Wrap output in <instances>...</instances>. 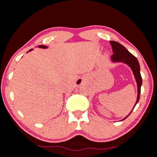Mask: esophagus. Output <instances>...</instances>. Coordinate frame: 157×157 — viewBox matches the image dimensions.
Listing matches in <instances>:
<instances>
[{
  "label": "esophagus",
  "mask_w": 157,
  "mask_h": 157,
  "mask_svg": "<svg viewBox=\"0 0 157 157\" xmlns=\"http://www.w3.org/2000/svg\"><path fill=\"white\" fill-rule=\"evenodd\" d=\"M78 82H79V81H78Z\"/></svg>",
  "instance_id": "obj_1"
}]
</instances>
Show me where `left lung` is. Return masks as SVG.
Segmentation results:
<instances>
[{
  "instance_id": "1",
  "label": "left lung",
  "mask_w": 157,
  "mask_h": 157,
  "mask_svg": "<svg viewBox=\"0 0 157 157\" xmlns=\"http://www.w3.org/2000/svg\"><path fill=\"white\" fill-rule=\"evenodd\" d=\"M111 43L113 52H114L113 55L111 56V59L112 61L113 62H122L124 63L125 64L129 65L130 68L132 69L133 73H134L136 81L137 82V86H138V96H137V101L136 102V104L134 106V109L135 106L138 102L140 100V90H141V86L142 84V79L140 74V64L136 59V56L133 55L132 53H130L128 50H127L124 46L119 44V42L115 41H110ZM133 111V110H132ZM132 111L130 112L129 114L125 117L123 120L125 119L128 117L131 114Z\"/></svg>"
}]
</instances>
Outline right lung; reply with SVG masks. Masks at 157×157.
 Masks as SVG:
<instances>
[{
    "instance_id": "right-lung-1",
    "label": "right lung",
    "mask_w": 157,
    "mask_h": 157,
    "mask_svg": "<svg viewBox=\"0 0 157 157\" xmlns=\"http://www.w3.org/2000/svg\"><path fill=\"white\" fill-rule=\"evenodd\" d=\"M38 47L39 48H47V46H44V45H40V46H38ZM32 50L33 49H30L29 51H32Z\"/></svg>"
}]
</instances>
